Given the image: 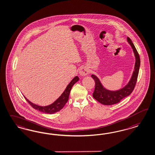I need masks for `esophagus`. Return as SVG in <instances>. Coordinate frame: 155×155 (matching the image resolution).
<instances>
[{
  "label": "esophagus",
  "instance_id": "34e87169",
  "mask_svg": "<svg viewBox=\"0 0 155 155\" xmlns=\"http://www.w3.org/2000/svg\"><path fill=\"white\" fill-rule=\"evenodd\" d=\"M88 69L85 66H81L79 69V74L81 76H85L88 74Z\"/></svg>",
  "mask_w": 155,
  "mask_h": 155
}]
</instances>
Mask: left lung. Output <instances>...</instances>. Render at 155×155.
I'll return each mask as SVG.
<instances>
[{"label":"left lung","instance_id":"obj_1","mask_svg":"<svg viewBox=\"0 0 155 155\" xmlns=\"http://www.w3.org/2000/svg\"><path fill=\"white\" fill-rule=\"evenodd\" d=\"M127 41L132 48L135 57V64L131 78L128 83L124 87L115 91H111L106 89L105 87H104L100 80L96 75L94 74L91 75V77L94 79L95 83V90L93 96L94 98L98 101L99 103H102L104 105H113L119 103L122 99L131 94L135 88L140 65V59L139 54L133 42H132L131 40L128 37H127Z\"/></svg>","mask_w":155,"mask_h":155}]
</instances>
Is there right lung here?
Listing matches in <instances>:
<instances>
[{
	"mask_svg": "<svg viewBox=\"0 0 155 155\" xmlns=\"http://www.w3.org/2000/svg\"><path fill=\"white\" fill-rule=\"evenodd\" d=\"M80 80L78 76H75V77L71 80V82L66 87L65 90L60 96L58 98L56 99L53 103L46 106H38L36 104L31 102L29 101L28 99L26 98L25 97L24 98L27 100V101L29 104L33 107V108L39 111H41L42 113L49 114H53L54 113H57L61 110L62 108L64 107L66 103H67L68 99H69V96L70 94L71 89L73 87V86L75 84V83Z\"/></svg>",
	"mask_w": 155,
	"mask_h": 155,
	"instance_id": "obj_1",
	"label": "right lung"
}]
</instances>
